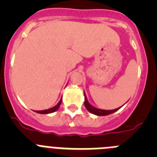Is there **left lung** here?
Instances as JSON below:
<instances>
[{
	"mask_svg": "<svg viewBox=\"0 0 157 157\" xmlns=\"http://www.w3.org/2000/svg\"><path fill=\"white\" fill-rule=\"evenodd\" d=\"M84 97H85L84 105H85L86 109L89 112H90V113L96 115V116H108V115H110L112 114V113H113V112L118 111L122 107L121 106L120 107V108H118V109H113V110H104V109H98V108H95V107L93 106L92 105H90V104L89 103V101L88 100H87L86 95L85 92H84Z\"/></svg>",
	"mask_w": 157,
	"mask_h": 157,
	"instance_id": "8db88e82",
	"label": "left lung"
}]
</instances>
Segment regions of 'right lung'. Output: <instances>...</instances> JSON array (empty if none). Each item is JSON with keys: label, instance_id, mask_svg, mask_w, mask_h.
<instances>
[{"label": "right lung", "instance_id": "1", "mask_svg": "<svg viewBox=\"0 0 157 157\" xmlns=\"http://www.w3.org/2000/svg\"><path fill=\"white\" fill-rule=\"evenodd\" d=\"M61 102H62V98L61 99L59 100V101L58 102V104L56 105H55L54 107L51 108V109H45V110H42V111H35L37 113H39V114H49V113H52V112H56L58 109L59 108L60 105H61Z\"/></svg>", "mask_w": 157, "mask_h": 157}]
</instances>
